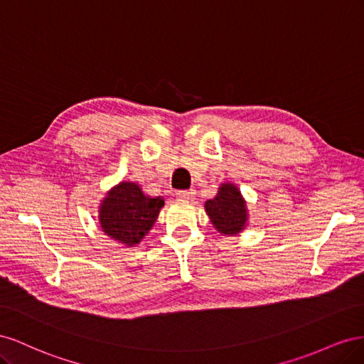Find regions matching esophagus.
I'll return each mask as SVG.
<instances>
[{"label":"esophagus","instance_id":"1","mask_svg":"<svg viewBox=\"0 0 364 364\" xmlns=\"http://www.w3.org/2000/svg\"><path fill=\"white\" fill-rule=\"evenodd\" d=\"M176 197H178L179 200H186V202H190V200H194V197H196V191H194V190L178 191V193H176Z\"/></svg>","mask_w":364,"mask_h":364}]
</instances>
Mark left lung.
I'll list each match as a JSON object with an SVG mask.
<instances>
[{"label":"left lung","mask_w":364,"mask_h":364,"mask_svg":"<svg viewBox=\"0 0 364 364\" xmlns=\"http://www.w3.org/2000/svg\"><path fill=\"white\" fill-rule=\"evenodd\" d=\"M206 215L223 235H237L247 228L249 209L243 194L235 183L223 182L214 199L205 202Z\"/></svg>","instance_id":"left-lung-1"}]
</instances>
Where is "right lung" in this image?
I'll return each mask as SVG.
<instances>
[{
  "instance_id": "add662e5",
  "label": "right lung",
  "mask_w": 364,
  "mask_h": 364,
  "mask_svg": "<svg viewBox=\"0 0 364 364\" xmlns=\"http://www.w3.org/2000/svg\"><path fill=\"white\" fill-rule=\"evenodd\" d=\"M162 206L161 196H147L136 182L121 181L98 206V225L117 243L136 246L155 225Z\"/></svg>"
}]
</instances>
